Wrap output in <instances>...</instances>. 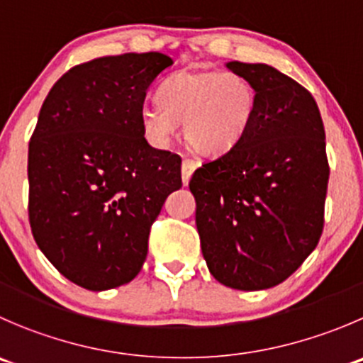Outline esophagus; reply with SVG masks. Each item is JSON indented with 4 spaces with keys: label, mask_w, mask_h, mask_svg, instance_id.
<instances>
[{
    "label": "esophagus",
    "mask_w": 363,
    "mask_h": 363,
    "mask_svg": "<svg viewBox=\"0 0 363 363\" xmlns=\"http://www.w3.org/2000/svg\"><path fill=\"white\" fill-rule=\"evenodd\" d=\"M196 167H199V163H196V161L188 160V157H186V160H182L181 172H182V182H184V184H188L189 179H191V175H193V172L196 170Z\"/></svg>",
    "instance_id": "34e87169"
}]
</instances>
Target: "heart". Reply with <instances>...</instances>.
Wrapping results in <instances>:
<instances>
[{
  "label": "heart",
  "instance_id": "b5f03b06",
  "mask_svg": "<svg viewBox=\"0 0 363 363\" xmlns=\"http://www.w3.org/2000/svg\"><path fill=\"white\" fill-rule=\"evenodd\" d=\"M257 92L246 77L225 70H181L157 90V104L140 108V125L152 145L168 147L182 122L196 152L216 156L234 149L255 121Z\"/></svg>",
  "mask_w": 363,
  "mask_h": 363
}]
</instances>
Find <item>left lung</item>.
Returning a JSON list of instances; mask_svg holds the SVG:
<instances>
[{
    "label": "left lung",
    "instance_id": "1",
    "mask_svg": "<svg viewBox=\"0 0 363 363\" xmlns=\"http://www.w3.org/2000/svg\"><path fill=\"white\" fill-rule=\"evenodd\" d=\"M257 92L255 121L228 152L195 170L189 189L211 275L239 291L291 277L318 246L330 168L314 97L266 63H225Z\"/></svg>",
    "mask_w": 363,
    "mask_h": 363
}]
</instances>
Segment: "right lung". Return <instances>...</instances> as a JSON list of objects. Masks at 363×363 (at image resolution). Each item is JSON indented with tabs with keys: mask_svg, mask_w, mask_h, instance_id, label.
Masks as SVG:
<instances>
[{
	"mask_svg": "<svg viewBox=\"0 0 363 363\" xmlns=\"http://www.w3.org/2000/svg\"><path fill=\"white\" fill-rule=\"evenodd\" d=\"M161 52L72 67L49 90L28 149L30 225L40 252L88 291L131 282L164 200L182 186L181 157L154 149L140 108Z\"/></svg>",
	"mask_w": 363,
	"mask_h": 363,
	"instance_id": "obj_1",
	"label": "right lung"
}]
</instances>
